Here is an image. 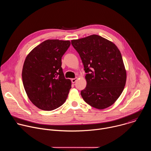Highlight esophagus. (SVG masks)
Returning <instances> with one entry per match:
<instances>
[{
	"label": "esophagus",
	"mask_w": 151,
	"mask_h": 151,
	"mask_svg": "<svg viewBox=\"0 0 151 151\" xmlns=\"http://www.w3.org/2000/svg\"><path fill=\"white\" fill-rule=\"evenodd\" d=\"M77 79H78L77 78H73V79H71V81H72V82L74 83H75V82L76 81H77Z\"/></svg>",
	"instance_id": "1"
}]
</instances>
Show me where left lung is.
<instances>
[{
  "mask_svg": "<svg viewBox=\"0 0 151 151\" xmlns=\"http://www.w3.org/2000/svg\"><path fill=\"white\" fill-rule=\"evenodd\" d=\"M83 64L87 86L81 94L98 109L112 105L122 93L127 73L121 54L113 42L97 35L71 40Z\"/></svg>",
  "mask_w": 151,
  "mask_h": 151,
  "instance_id": "8db88e82",
  "label": "left lung"
}]
</instances>
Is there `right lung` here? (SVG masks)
<instances>
[{
	"label": "right lung",
	"instance_id": "obj_1",
	"mask_svg": "<svg viewBox=\"0 0 151 151\" xmlns=\"http://www.w3.org/2000/svg\"><path fill=\"white\" fill-rule=\"evenodd\" d=\"M70 45L69 40L48 39L27 55L22 70L26 94L39 109L52 111L66 101L71 81L64 78L61 57Z\"/></svg>",
	"mask_w": 151,
	"mask_h": 151
}]
</instances>
